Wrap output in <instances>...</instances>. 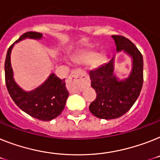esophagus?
I'll use <instances>...</instances> for the list:
<instances>
[{
  "instance_id": "esophagus-1",
  "label": "esophagus",
  "mask_w": 160,
  "mask_h": 160,
  "mask_svg": "<svg viewBox=\"0 0 160 160\" xmlns=\"http://www.w3.org/2000/svg\"><path fill=\"white\" fill-rule=\"evenodd\" d=\"M85 78L86 75L79 68L72 71L68 80V89L70 92H77L81 91Z\"/></svg>"
}]
</instances>
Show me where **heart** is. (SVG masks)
Masks as SVG:
<instances>
[{"label": "heart", "mask_w": 160, "mask_h": 160, "mask_svg": "<svg viewBox=\"0 0 160 160\" xmlns=\"http://www.w3.org/2000/svg\"><path fill=\"white\" fill-rule=\"evenodd\" d=\"M77 60L81 64L92 63L93 67H98L102 62L103 58L94 51H85L78 57Z\"/></svg>", "instance_id": "b5f03b06"}]
</instances>
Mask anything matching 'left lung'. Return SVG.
<instances>
[{
  "instance_id": "left-lung-1",
  "label": "left lung",
  "mask_w": 160,
  "mask_h": 160,
  "mask_svg": "<svg viewBox=\"0 0 160 160\" xmlns=\"http://www.w3.org/2000/svg\"><path fill=\"white\" fill-rule=\"evenodd\" d=\"M117 51L123 50L132 57L131 75L118 81L113 74V59L89 72L91 86L97 97L89 105V111L100 119H116L128 112L140 95L143 84V58L139 49L128 38L113 35Z\"/></svg>"
}]
</instances>
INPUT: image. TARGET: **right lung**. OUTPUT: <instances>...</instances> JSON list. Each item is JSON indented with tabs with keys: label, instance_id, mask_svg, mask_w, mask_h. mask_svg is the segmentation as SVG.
I'll return each mask as SVG.
<instances>
[{
	"label": "right lung",
	"instance_id": "add662e5",
	"mask_svg": "<svg viewBox=\"0 0 160 160\" xmlns=\"http://www.w3.org/2000/svg\"><path fill=\"white\" fill-rule=\"evenodd\" d=\"M40 39L42 34L39 32H28L22 34L16 42L22 39ZM13 45L8 49L5 62V84L8 92L15 104L32 117L44 121H49L58 117L65 107L68 98L65 80H61L54 74H51L49 79L42 85L31 92H25L14 82L13 70L10 63V53Z\"/></svg>",
	"mask_w": 160,
	"mask_h": 160
}]
</instances>
